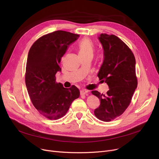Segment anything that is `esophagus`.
Masks as SVG:
<instances>
[{"mask_svg": "<svg viewBox=\"0 0 159 159\" xmlns=\"http://www.w3.org/2000/svg\"><path fill=\"white\" fill-rule=\"evenodd\" d=\"M88 91L87 90L82 89V90L80 91V95H86L88 93Z\"/></svg>", "mask_w": 159, "mask_h": 159, "instance_id": "34e87169", "label": "esophagus"}]
</instances>
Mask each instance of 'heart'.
Segmentation results:
<instances>
[{"label": "heart", "mask_w": 159, "mask_h": 159, "mask_svg": "<svg viewBox=\"0 0 159 159\" xmlns=\"http://www.w3.org/2000/svg\"><path fill=\"white\" fill-rule=\"evenodd\" d=\"M93 52V44L89 39H84L79 44V55L92 54Z\"/></svg>", "instance_id": "heart-1"}]
</instances>
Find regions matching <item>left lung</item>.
I'll return each mask as SVG.
<instances>
[{
    "label": "left lung",
    "instance_id": "left-lung-1",
    "mask_svg": "<svg viewBox=\"0 0 159 159\" xmlns=\"http://www.w3.org/2000/svg\"><path fill=\"white\" fill-rule=\"evenodd\" d=\"M98 39L104 49V61L97 76L107 83L106 94L92 91L101 101L95 110L96 117L110 122L120 116L131 103L137 87L135 58L131 49L118 37L102 33Z\"/></svg>",
    "mask_w": 159,
    "mask_h": 159
}]
</instances>
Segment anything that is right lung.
I'll return each mask as SVG.
<instances>
[{"mask_svg":"<svg viewBox=\"0 0 159 159\" xmlns=\"http://www.w3.org/2000/svg\"><path fill=\"white\" fill-rule=\"evenodd\" d=\"M79 35L55 31L42 36L31 46L28 55L25 82L31 101L40 115L49 120L64 116L80 95L74 85L65 88L56 82L61 71V59Z\"/></svg>","mask_w":159,"mask_h":159,"instance_id":"obj_1","label":"right lung"}]
</instances>
